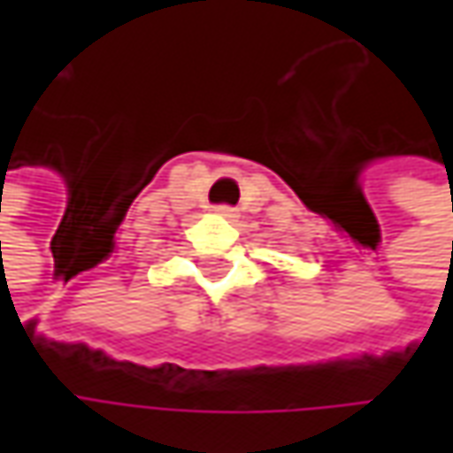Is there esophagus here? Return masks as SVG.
<instances>
[{
    "label": "esophagus",
    "instance_id": "obj_1",
    "mask_svg": "<svg viewBox=\"0 0 453 453\" xmlns=\"http://www.w3.org/2000/svg\"><path fill=\"white\" fill-rule=\"evenodd\" d=\"M214 211H217L219 217H226V219H232V221L239 217V214H236V209H232V206H217Z\"/></svg>",
    "mask_w": 453,
    "mask_h": 453
}]
</instances>
